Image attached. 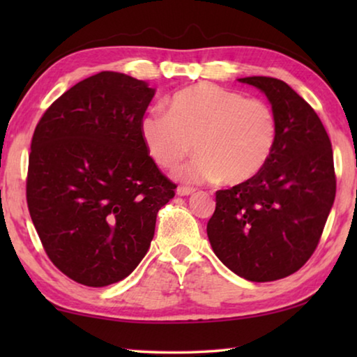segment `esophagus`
I'll list each match as a JSON object with an SVG mask.
<instances>
[{
  "label": "esophagus",
  "mask_w": 357,
  "mask_h": 357,
  "mask_svg": "<svg viewBox=\"0 0 357 357\" xmlns=\"http://www.w3.org/2000/svg\"><path fill=\"white\" fill-rule=\"evenodd\" d=\"M195 192V189H192V187H187V185H179L176 189V193L179 197H187V195H192V193Z\"/></svg>",
  "instance_id": "esophagus-1"
}]
</instances>
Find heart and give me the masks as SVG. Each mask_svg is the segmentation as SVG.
I'll return each instance as SVG.
<instances>
[{
    "mask_svg": "<svg viewBox=\"0 0 357 357\" xmlns=\"http://www.w3.org/2000/svg\"><path fill=\"white\" fill-rule=\"evenodd\" d=\"M277 134L269 104L206 82L174 93L167 112L149 110L140 119L144 148L165 170H176L195 144L200 155L181 173L189 183H247L268 165Z\"/></svg>",
    "mask_w": 357,
    "mask_h": 357,
    "instance_id": "obj_1",
    "label": "heart"
}]
</instances>
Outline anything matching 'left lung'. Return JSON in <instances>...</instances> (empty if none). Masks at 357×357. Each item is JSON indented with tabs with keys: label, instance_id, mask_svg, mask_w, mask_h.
Wrapping results in <instances>:
<instances>
[{
	"label": "left lung",
	"instance_id": "obj_1",
	"mask_svg": "<svg viewBox=\"0 0 357 357\" xmlns=\"http://www.w3.org/2000/svg\"><path fill=\"white\" fill-rule=\"evenodd\" d=\"M279 124L274 153L247 183L215 192L206 227L217 258L250 282L294 274L313 255L335 198L331 140L315 110L285 82L245 77Z\"/></svg>",
	"mask_w": 357,
	"mask_h": 357
}]
</instances>
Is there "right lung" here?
<instances>
[{
  "label": "right lung",
  "instance_id": "obj_1",
  "mask_svg": "<svg viewBox=\"0 0 357 357\" xmlns=\"http://www.w3.org/2000/svg\"><path fill=\"white\" fill-rule=\"evenodd\" d=\"M146 82L100 72L68 89L36 126L26 203L50 261L77 283L107 287L146 255L159 209L174 197L151 159L140 119Z\"/></svg>",
  "mask_w": 357,
  "mask_h": 357
}]
</instances>
